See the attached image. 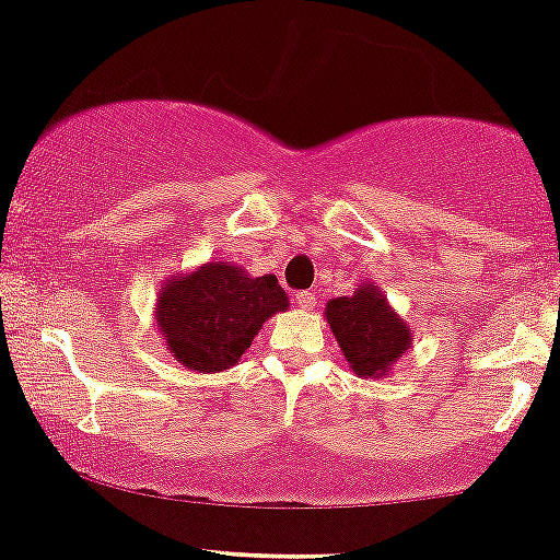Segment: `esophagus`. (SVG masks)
<instances>
[{"label": "esophagus", "mask_w": 560, "mask_h": 560, "mask_svg": "<svg viewBox=\"0 0 560 560\" xmlns=\"http://www.w3.org/2000/svg\"><path fill=\"white\" fill-rule=\"evenodd\" d=\"M296 304L301 306V310H314V306H317V299H314V293H310V291H299Z\"/></svg>", "instance_id": "esophagus-1"}]
</instances>
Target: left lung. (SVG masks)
I'll return each mask as SVG.
<instances>
[{
	"label": "left lung",
	"instance_id": "left-lung-1",
	"mask_svg": "<svg viewBox=\"0 0 560 560\" xmlns=\"http://www.w3.org/2000/svg\"><path fill=\"white\" fill-rule=\"evenodd\" d=\"M338 347L360 378H383L412 343L410 325L388 304L375 282H360L351 296L330 299L325 306Z\"/></svg>",
	"mask_w": 560,
	"mask_h": 560
}]
</instances>
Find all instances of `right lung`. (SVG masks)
Returning <instances> with one entry per match:
<instances>
[{
	"instance_id": "obj_1",
	"label": "right lung",
	"mask_w": 560,
	"mask_h": 560,
	"mask_svg": "<svg viewBox=\"0 0 560 560\" xmlns=\"http://www.w3.org/2000/svg\"><path fill=\"white\" fill-rule=\"evenodd\" d=\"M288 310L275 275L254 278L230 261H206L172 275L155 296V328L168 354L196 373H222L241 362L261 325Z\"/></svg>"
}]
</instances>
